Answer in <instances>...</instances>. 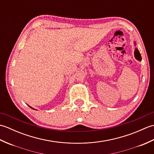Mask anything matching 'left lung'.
Returning <instances> with one entry per match:
<instances>
[{
    "mask_svg": "<svg viewBox=\"0 0 154 154\" xmlns=\"http://www.w3.org/2000/svg\"><path fill=\"white\" fill-rule=\"evenodd\" d=\"M134 45L136 46V42H134ZM134 57L138 61H142V57H141V55H140V53L139 50H138V48H135V50H134Z\"/></svg>",
    "mask_w": 154,
    "mask_h": 154,
    "instance_id": "obj_1",
    "label": "left lung"
}]
</instances>
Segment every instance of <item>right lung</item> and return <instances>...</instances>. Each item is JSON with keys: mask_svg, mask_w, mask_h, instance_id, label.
Masks as SVG:
<instances>
[{"mask_svg": "<svg viewBox=\"0 0 154 154\" xmlns=\"http://www.w3.org/2000/svg\"><path fill=\"white\" fill-rule=\"evenodd\" d=\"M28 106H29V107H30V108H31V109H34V110H35V109H34V108H32V106H30V105H28Z\"/></svg>", "mask_w": 154, "mask_h": 154, "instance_id": "obj_1", "label": "right lung"}]
</instances>
